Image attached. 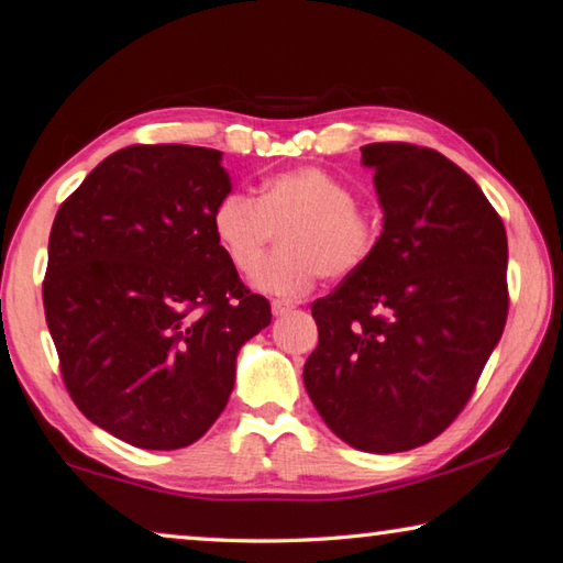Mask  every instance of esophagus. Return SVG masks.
Returning a JSON list of instances; mask_svg holds the SVG:
<instances>
[{
    "mask_svg": "<svg viewBox=\"0 0 563 563\" xmlns=\"http://www.w3.org/2000/svg\"><path fill=\"white\" fill-rule=\"evenodd\" d=\"M271 310H273L275 317H285V314L295 310V305L290 300H273L271 302Z\"/></svg>",
    "mask_w": 563,
    "mask_h": 563,
    "instance_id": "obj_1",
    "label": "esophagus"
}]
</instances>
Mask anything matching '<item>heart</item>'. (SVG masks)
<instances>
[{"label":"heart","instance_id":"obj_1","mask_svg":"<svg viewBox=\"0 0 563 563\" xmlns=\"http://www.w3.org/2000/svg\"><path fill=\"white\" fill-rule=\"evenodd\" d=\"M282 231V249L253 275L256 288L295 297L319 275L344 280L378 249L380 229L346 183L322 168H295L263 180L256 197L231 192L212 212L219 249L241 275H249Z\"/></svg>","mask_w":563,"mask_h":563}]
</instances>
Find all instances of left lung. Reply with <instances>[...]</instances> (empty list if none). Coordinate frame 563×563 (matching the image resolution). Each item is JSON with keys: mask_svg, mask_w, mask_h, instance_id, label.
<instances>
[{"mask_svg": "<svg viewBox=\"0 0 563 563\" xmlns=\"http://www.w3.org/2000/svg\"><path fill=\"white\" fill-rule=\"evenodd\" d=\"M383 207L373 258L312 302L305 363L317 412L346 444L432 442L471 400L508 319V236L468 173L434 148L368 143Z\"/></svg>", "mask_w": 563, "mask_h": 563, "instance_id": "obj_1", "label": "left lung"}]
</instances>
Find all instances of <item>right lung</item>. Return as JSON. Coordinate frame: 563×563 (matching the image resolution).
<instances>
[{
	"mask_svg": "<svg viewBox=\"0 0 563 563\" xmlns=\"http://www.w3.org/2000/svg\"><path fill=\"white\" fill-rule=\"evenodd\" d=\"M222 151L136 143L55 214L43 307L63 383L87 420L139 449L197 442L227 407L236 354L271 305L219 249Z\"/></svg>",
	"mask_w": 563,
	"mask_h": 563,
	"instance_id": "1",
	"label": "right lung"
}]
</instances>
